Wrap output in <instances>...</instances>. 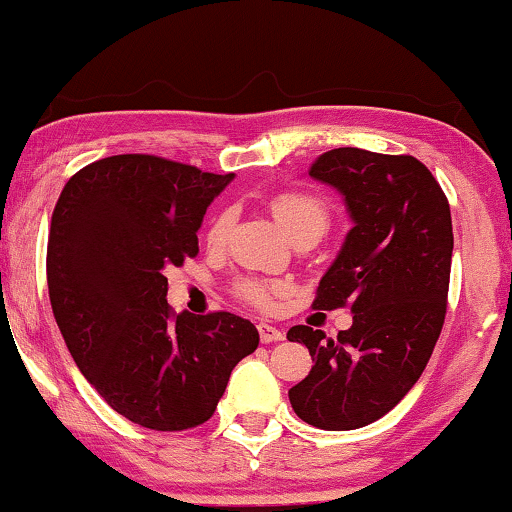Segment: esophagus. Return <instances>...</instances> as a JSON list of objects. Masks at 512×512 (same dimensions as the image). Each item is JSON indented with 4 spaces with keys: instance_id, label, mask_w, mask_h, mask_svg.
<instances>
[{
    "instance_id": "obj_1",
    "label": "esophagus",
    "mask_w": 512,
    "mask_h": 512,
    "mask_svg": "<svg viewBox=\"0 0 512 512\" xmlns=\"http://www.w3.org/2000/svg\"><path fill=\"white\" fill-rule=\"evenodd\" d=\"M258 337H261L263 344H272V342H281V339H284V332L274 328L270 323H258Z\"/></svg>"
}]
</instances>
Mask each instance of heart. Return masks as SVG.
Listing matches in <instances>:
<instances>
[{
  "instance_id": "1",
  "label": "heart",
  "mask_w": 512,
  "mask_h": 512,
  "mask_svg": "<svg viewBox=\"0 0 512 512\" xmlns=\"http://www.w3.org/2000/svg\"><path fill=\"white\" fill-rule=\"evenodd\" d=\"M272 214L291 240H298L302 235H309V233H316L323 238V233L328 231V224H330L328 207L323 205V201H318V198L311 194H300V191L281 194L274 198ZM231 226H233V210L219 212L210 224L207 240L212 244H219L226 238L228 231H231ZM286 288L288 286L284 281L240 279L238 284H235V293H238L244 302H249V305L268 307L272 305L274 298H279V295L286 293Z\"/></svg>"
}]
</instances>
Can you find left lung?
<instances>
[{"label":"left lung","mask_w":512,"mask_h":512,"mask_svg":"<svg viewBox=\"0 0 512 512\" xmlns=\"http://www.w3.org/2000/svg\"><path fill=\"white\" fill-rule=\"evenodd\" d=\"M309 177L339 191L353 221L314 309L348 305L353 325L337 339L309 325L288 330L314 360L288 399L307 425L344 432L395 409L427 367L446 318L453 221L439 182L406 154L339 147Z\"/></svg>","instance_id":"1"}]
</instances>
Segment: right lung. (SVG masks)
Wrapping results in <instances>:
<instances>
[{
	"label": "right lung",
	"mask_w": 512,
	"mask_h": 512,
	"mask_svg": "<svg viewBox=\"0 0 512 512\" xmlns=\"http://www.w3.org/2000/svg\"><path fill=\"white\" fill-rule=\"evenodd\" d=\"M233 177L117 154L78 170L55 205L46 268L59 332L80 374L140 427L203 425L258 346L247 318L166 302V268L198 254L203 214Z\"/></svg>",
	"instance_id": "right-lung-1"
}]
</instances>
